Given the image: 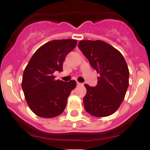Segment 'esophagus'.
Returning <instances> with one entry per match:
<instances>
[{"mask_svg": "<svg viewBox=\"0 0 150 150\" xmlns=\"http://www.w3.org/2000/svg\"><path fill=\"white\" fill-rule=\"evenodd\" d=\"M77 86H83V83H79V82H77Z\"/></svg>", "mask_w": 150, "mask_h": 150, "instance_id": "obj_1", "label": "esophagus"}]
</instances>
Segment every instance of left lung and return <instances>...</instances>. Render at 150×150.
Returning a JSON list of instances; mask_svg holds the SVG:
<instances>
[{"instance_id":"left-lung-1","label":"left lung","mask_w":150,"mask_h":150,"mask_svg":"<svg viewBox=\"0 0 150 150\" xmlns=\"http://www.w3.org/2000/svg\"><path fill=\"white\" fill-rule=\"evenodd\" d=\"M78 47L100 74L96 86L85 84V109L96 117L110 116L121 105L128 89L129 71L126 62L119 50L102 40H81Z\"/></svg>"}]
</instances>
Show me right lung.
I'll list each match as a JSON object with an SVG mask.
<instances>
[{
  "label": "right lung",
  "instance_id": "right-lung-1",
  "mask_svg": "<svg viewBox=\"0 0 150 150\" xmlns=\"http://www.w3.org/2000/svg\"><path fill=\"white\" fill-rule=\"evenodd\" d=\"M76 40H55L45 43L34 52L26 66L22 87L30 109L37 116L52 118L62 114L75 80H55V71H62L66 55L76 46Z\"/></svg>",
  "mask_w": 150,
  "mask_h": 150
}]
</instances>
